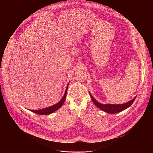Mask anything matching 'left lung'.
<instances>
[{
    "instance_id": "left-lung-1",
    "label": "left lung",
    "mask_w": 153,
    "mask_h": 153,
    "mask_svg": "<svg viewBox=\"0 0 153 153\" xmlns=\"http://www.w3.org/2000/svg\"><path fill=\"white\" fill-rule=\"evenodd\" d=\"M89 95L91 96L92 102L98 108H99L100 109H101L105 112L110 113V114H115V113L121 112L124 109H127V108H128L129 107L131 106L136 98V97H135L131 101H130L125 104H117V105L116 104L115 105V104H100V102H98V101H97L94 98V97L92 96V95L91 94L90 92H89Z\"/></svg>"
}]
</instances>
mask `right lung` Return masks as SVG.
Segmentation results:
<instances>
[{
	"label": "right lung",
	"instance_id": "1",
	"mask_svg": "<svg viewBox=\"0 0 153 153\" xmlns=\"http://www.w3.org/2000/svg\"><path fill=\"white\" fill-rule=\"evenodd\" d=\"M68 84L67 85V87L66 88L65 92L64 95L63 96L62 98L60 100V101H59L57 104H56L55 105H52L51 107L44 108V109H39V110H30V111H31L32 112H35V113H36L37 114H39V115H48V114H50L55 112L57 109L60 108L62 107V105H63V104H64V101L65 100Z\"/></svg>",
	"mask_w": 153,
	"mask_h": 153
}]
</instances>
